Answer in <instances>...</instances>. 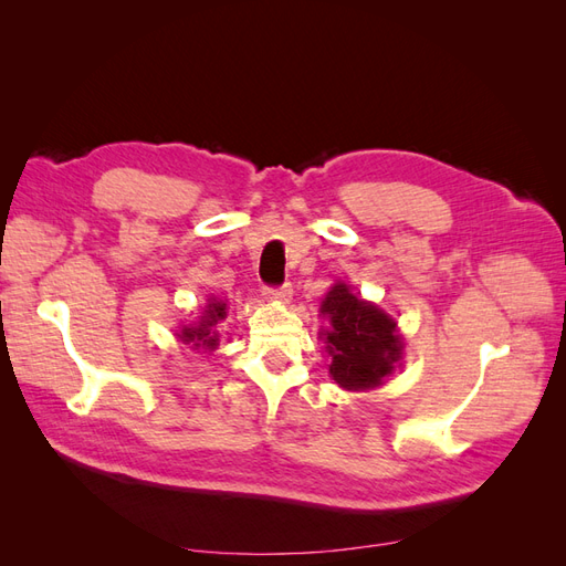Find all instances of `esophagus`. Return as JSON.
<instances>
[{"mask_svg": "<svg viewBox=\"0 0 566 566\" xmlns=\"http://www.w3.org/2000/svg\"><path fill=\"white\" fill-rule=\"evenodd\" d=\"M264 295L269 300H279V302H287L293 297V285L283 283V285H273V287H264Z\"/></svg>", "mask_w": 566, "mask_h": 566, "instance_id": "obj_1", "label": "esophagus"}]
</instances>
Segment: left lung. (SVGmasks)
Listing matches in <instances>:
<instances>
[{
  "mask_svg": "<svg viewBox=\"0 0 566 566\" xmlns=\"http://www.w3.org/2000/svg\"><path fill=\"white\" fill-rule=\"evenodd\" d=\"M321 312L331 316L328 354L331 375L345 389H370L382 385L394 364L401 358L397 323L378 306L352 295L345 283H337L325 295Z\"/></svg>",
  "mask_w": 566,
  "mask_h": 566,
  "instance_id": "8db88e82",
  "label": "left lung"
}]
</instances>
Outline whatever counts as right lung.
I'll list each match as a JSON object with an SVG mask.
<instances>
[{"label": "right lung", "instance_id": "right-lung-1", "mask_svg": "<svg viewBox=\"0 0 566 566\" xmlns=\"http://www.w3.org/2000/svg\"><path fill=\"white\" fill-rule=\"evenodd\" d=\"M227 316V304H221L212 300L208 304V310L200 316V323L193 325V328H184L181 331V342L184 345H193V349H214L219 345V335L214 331L217 321Z\"/></svg>", "mask_w": 566, "mask_h": 566}]
</instances>
